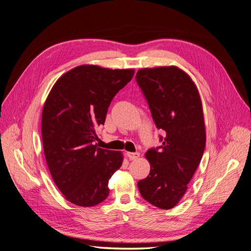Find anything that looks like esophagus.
Listing matches in <instances>:
<instances>
[{
    "mask_svg": "<svg viewBox=\"0 0 251 251\" xmlns=\"http://www.w3.org/2000/svg\"><path fill=\"white\" fill-rule=\"evenodd\" d=\"M127 156L130 160H134L140 157V153L139 152H129L127 153Z\"/></svg>",
    "mask_w": 251,
    "mask_h": 251,
    "instance_id": "1",
    "label": "esophagus"
}]
</instances>
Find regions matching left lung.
I'll list each match as a JSON object with an SVG mask.
<instances>
[{"instance_id":"8db88e82","label":"left lung","mask_w":251,"mask_h":251,"mask_svg":"<svg viewBox=\"0 0 251 251\" xmlns=\"http://www.w3.org/2000/svg\"><path fill=\"white\" fill-rule=\"evenodd\" d=\"M136 82L153 121L165 136L145 156L150 173L137 182L142 197L158 208H173L184 195L205 148V125L197 87L179 68L141 69Z\"/></svg>"}]
</instances>
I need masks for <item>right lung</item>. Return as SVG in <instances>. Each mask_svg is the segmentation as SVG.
<instances>
[{
  "label": "right lung",
  "instance_id": "1",
  "mask_svg": "<svg viewBox=\"0 0 251 251\" xmlns=\"http://www.w3.org/2000/svg\"><path fill=\"white\" fill-rule=\"evenodd\" d=\"M133 74L132 69L83 64L63 74L45 102L42 137L47 165L59 191L78 206L106 199L108 180L122 166V152L99 148L94 142L111 100Z\"/></svg>",
  "mask_w": 251,
  "mask_h": 251
}]
</instances>
